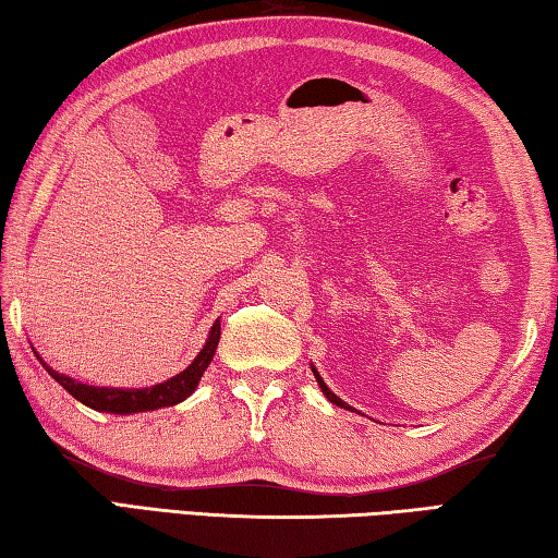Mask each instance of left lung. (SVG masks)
Segmentation results:
<instances>
[{
	"label": "left lung",
	"mask_w": 558,
	"mask_h": 558,
	"mask_svg": "<svg viewBox=\"0 0 558 558\" xmlns=\"http://www.w3.org/2000/svg\"><path fill=\"white\" fill-rule=\"evenodd\" d=\"M311 369H314V375H316V383H318V387H320V392H324L326 397H328V402H333L336 407H343V409H350L345 402H343V399H340V397H336L333 392H330V389H328V385L324 383V377H320L318 375V369L314 367V365H311Z\"/></svg>",
	"instance_id": "8db88e82"
}]
</instances>
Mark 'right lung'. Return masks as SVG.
Returning <instances> with one entry per match:
<instances>
[{"label": "right lung", "mask_w": 558, "mask_h": 558, "mask_svg": "<svg viewBox=\"0 0 558 558\" xmlns=\"http://www.w3.org/2000/svg\"><path fill=\"white\" fill-rule=\"evenodd\" d=\"M220 343V320H215L210 328V336L205 340V345L198 355H195L193 363L183 369V373L173 375L166 383H159L154 387H144V389H120V387H93V385H83L77 379L56 373L53 367H48L41 357V365L46 367V373L51 375L58 385H61L65 392H71L77 402H83L85 407L95 409V412H110V414H136V412H151V409H161V407H173L183 402L185 397H191L198 387L201 377L205 373V367L210 365V360L215 355V348Z\"/></svg>", "instance_id": "obj_1"}]
</instances>
